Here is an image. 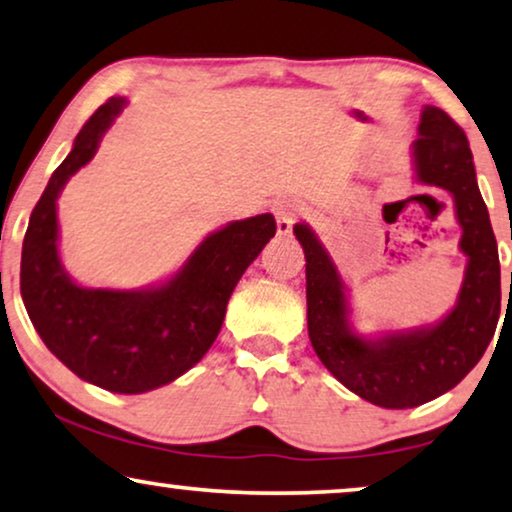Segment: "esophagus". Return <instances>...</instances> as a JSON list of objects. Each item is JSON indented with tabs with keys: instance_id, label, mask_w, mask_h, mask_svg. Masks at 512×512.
Instances as JSON below:
<instances>
[{
	"instance_id": "esophagus-1",
	"label": "esophagus",
	"mask_w": 512,
	"mask_h": 512,
	"mask_svg": "<svg viewBox=\"0 0 512 512\" xmlns=\"http://www.w3.org/2000/svg\"><path fill=\"white\" fill-rule=\"evenodd\" d=\"M273 213H276L278 234L287 236L292 232V225L301 215V208H299V204H294V201L283 199V201H276V204H273Z\"/></svg>"
}]
</instances>
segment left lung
I'll list each match as a JSON object with an SVG mask.
<instances>
[{"label":"left lung","instance_id":"left-lung-1","mask_svg":"<svg viewBox=\"0 0 512 512\" xmlns=\"http://www.w3.org/2000/svg\"><path fill=\"white\" fill-rule=\"evenodd\" d=\"M410 146L415 178L452 194L466 255L462 290L436 325L390 331L380 338L357 334L350 322L348 287L334 259L306 222L294 234L306 255L308 336L331 376L380 408H415L452 390L492 341L501 313V266L492 222L475 181L464 129L436 106H424Z\"/></svg>","mask_w":512,"mask_h":512}]
</instances>
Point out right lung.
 I'll return each instance as SVG.
<instances>
[{
    "instance_id": "add662e5",
    "label": "right lung",
    "mask_w": 512,
    "mask_h": 512,
    "mask_svg": "<svg viewBox=\"0 0 512 512\" xmlns=\"http://www.w3.org/2000/svg\"><path fill=\"white\" fill-rule=\"evenodd\" d=\"M127 102L113 97L90 115L74 148L53 171L30 215L20 259V294L46 348L85 383L143 394L190 371L211 348L243 271L276 234L271 213L208 234L162 285L141 290L83 287L64 271L57 197L95 157Z\"/></svg>"
}]
</instances>
